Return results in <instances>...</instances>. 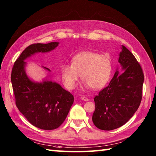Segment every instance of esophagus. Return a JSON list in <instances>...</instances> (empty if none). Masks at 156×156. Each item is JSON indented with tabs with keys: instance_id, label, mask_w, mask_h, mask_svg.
<instances>
[{
	"instance_id": "34e87169",
	"label": "esophagus",
	"mask_w": 156,
	"mask_h": 156,
	"mask_svg": "<svg viewBox=\"0 0 156 156\" xmlns=\"http://www.w3.org/2000/svg\"><path fill=\"white\" fill-rule=\"evenodd\" d=\"M80 98L82 99V101H89V99H88L87 97H83V96H82V97H80Z\"/></svg>"
}]
</instances>
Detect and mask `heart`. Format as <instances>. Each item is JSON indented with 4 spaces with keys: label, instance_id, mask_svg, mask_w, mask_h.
Here are the masks:
<instances>
[{
    "label": "heart",
    "instance_id": "b5f03b06",
    "mask_svg": "<svg viewBox=\"0 0 156 156\" xmlns=\"http://www.w3.org/2000/svg\"><path fill=\"white\" fill-rule=\"evenodd\" d=\"M112 62L107 55L92 51L78 53L72 58V64L62 66V77L68 89H74L82 74L85 87L98 90L107 84L111 77Z\"/></svg>",
    "mask_w": 156,
    "mask_h": 156
}]
</instances>
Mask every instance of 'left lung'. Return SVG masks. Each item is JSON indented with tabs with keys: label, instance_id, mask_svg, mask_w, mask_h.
I'll return each mask as SVG.
<instances>
[{
	"label": "left lung",
	"instance_id": "left-lung-1",
	"mask_svg": "<svg viewBox=\"0 0 156 156\" xmlns=\"http://www.w3.org/2000/svg\"><path fill=\"white\" fill-rule=\"evenodd\" d=\"M119 62L123 72L115 73L108 86L94 98L95 111L92 121L105 131L121 127L130 119L140 107L144 75L133 54L122 45Z\"/></svg>",
	"mask_w": 156,
	"mask_h": 156
}]
</instances>
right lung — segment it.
Returning <instances> with one entry per match:
<instances>
[{
  "label": "right lung",
  "instance_id": "obj_1",
  "mask_svg": "<svg viewBox=\"0 0 156 156\" xmlns=\"http://www.w3.org/2000/svg\"><path fill=\"white\" fill-rule=\"evenodd\" d=\"M58 44L51 42L28 46L15 61L11 72L16 107L31 124L44 130L57 129L64 122L74 102V97L56 82L31 80L25 73V59L35 53L50 51Z\"/></svg>",
  "mask_w": 156,
  "mask_h": 156
}]
</instances>
